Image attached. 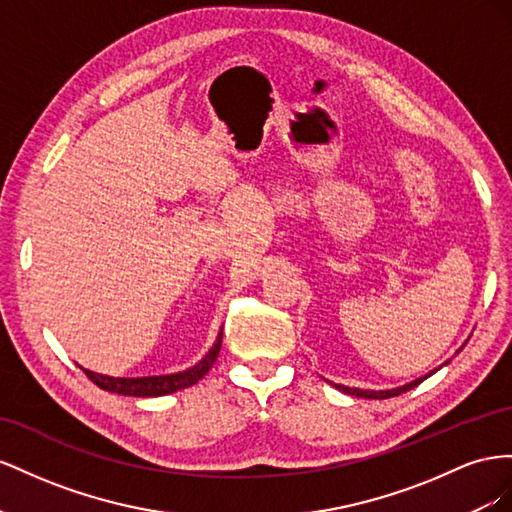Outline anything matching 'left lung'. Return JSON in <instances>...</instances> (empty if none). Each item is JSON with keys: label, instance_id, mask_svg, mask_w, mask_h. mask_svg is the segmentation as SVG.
<instances>
[{"label": "left lung", "instance_id": "left-lung-1", "mask_svg": "<svg viewBox=\"0 0 512 512\" xmlns=\"http://www.w3.org/2000/svg\"><path fill=\"white\" fill-rule=\"evenodd\" d=\"M437 371V369H435ZM433 371V373H435ZM429 375H425V377H420V379H416V382H412V384H405V386H401V388H392V390H379V392H375V390H360V388H347V386H337L334 384V388H339V390H343V392H347V394H354V397H362V399H390V397H399V394H403V392H407V390H412V388H416L420 382H425Z\"/></svg>", "mask_w": 512, "mask_h": 512}]
</instances>
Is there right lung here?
<instances>
[{
	"label": "right lung",
	"mask_w": 512,
	"mask_h": 512,
	"mask_svg": "<svg viewBox=\"0 0 512 512\" xmlns=\"http://www.w3.org/2000/svg\"><path fill=\"white\" fill-rule=\"evenodd\" d=\"M221 343H223V330L218 332V339L212 345L210 352L206 354V358H203L201 362H197L193 369L182 371V373H173V375L126 379V377L98 375V373L85 371V369L83 371H85L87 377H90V382H94L102 390L126 394V397H163V394H171L175 390H182V388H188V386L197 384L199 379L212 369V364L218 358V352H221Z\"/></svg>",
	"instance_id": "right-lung-1"
}]
</instances>
